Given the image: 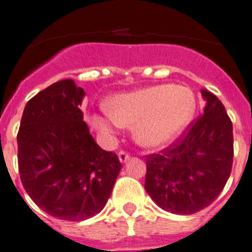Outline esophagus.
<instances>
[{
  "instance_id": "obj_1",
  "label": "esophagus",
  "mask_w": 252,
  "mask_h": 252,
  "mask_svg": "<svg viewBox=\"0 0 252 252\" xmlns=\"http://www.w3.org/2000/svg\"><path fill=\"white\" fill-rule=\"evenodd\" d=\"M128 153L127 152H124V150H121V152L118 153V159H120V162L121 163H125L126 160L128 159Z\"/></svg>"
}]
</instances>
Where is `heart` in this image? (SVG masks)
<instances>
[{
    "label": "heart",
    "instance_id": "1",
    "mask_svg": "<svg viewBox=\"0 0 252 252\" xmlns=\"http://www.w3.org/2000/svg\"><path fill=\"white\" fill-rule=\"evenodd\" d=\"M105 105L108 115L89 117L90 125L98 132L111 135L115 125L132 127L137 143L158 148L186 128L192 120L196 102L188 88L163 84L117 94L109 98Z\"/></svg>",
    "mask_w": 252,
    "mask_h": 252
}]
</instances>
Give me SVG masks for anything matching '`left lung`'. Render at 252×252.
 <instances>
[{
	"mask_svg": "<svg viewBox=\"0 0 252 252\" xmlns=\"http://www.w3.org/2000/svg\"><path fill=\"white\" fill-rule=\"evenodd\" d=\"M204 113L159 154L147 156L145 190L173 214L204 209L222 192L233 163V128L224 105L208 90Z\"/></svg>",
	"mask_w": 252,
	"mask_h": 252,
	"instance_id": "8db88e82",
	"label": "left lung"
}]
</instances>
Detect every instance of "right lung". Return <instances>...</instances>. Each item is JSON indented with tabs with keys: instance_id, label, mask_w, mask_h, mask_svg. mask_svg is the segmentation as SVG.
<instances>
[{
	"instance_id": "right-lung-1",
	"label": "right lung",
	"mask_w": 252,
	"mask_h": 252,
	"mask_svg": "<svg viewBox=\"0 0 252 252\" xmlns=\"http://www.w3.org/2000/svg\"><path fill=\"white\" fill-rule=\"evenodd\" d=\"M85 95L74 80L49 85L27 103L18 132L21 184L40 209L85 220L104 208L122 164L94 141L83 121Z\"/></svg>"
}]
</instances>
